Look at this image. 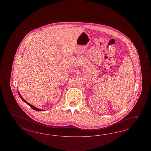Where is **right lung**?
I'll return each mask as SVG.
<instances>
[{"label": "right lung", "instance_id": "right-lung-1", "mask_svg": "<svg viewBox=\"0 0 151 151\" xmlns=\"http://www.w3.org/2000/svg\"><path fill=\"white\" fill-rule=\"evenodd\" d=\"M18 94L19 96H20V97L21 98V99L24 102H25L30 107H32V109L34 110H36L37 111H44V110H41V109H38V108H37V107H35V106H32V105H31V104H30L29 103H28L27 101L25 100L24 99H23V97H22V96H21V95H20V93L19 92V91H18Z\"/></svg>", "mask_w": 151, "mask_h": 151}]
</instances>
